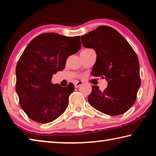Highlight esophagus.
<instances>
[{
    "label": "esophagus",
    "instance_id": "34e87169",
    "mask_svg": "<svg viewBox=\"0 0 156 156\" xmlns=\"http://www.w3.org/2000/svg\"><path fill=\"white\" fill-rule=\"evenodd\" d=\"M82 84H83V82H81V81H77V82H76V83H74V86H75L76 88H78V87H80V85H82Z\"/></svg>",
    "mask_w": 156,
    "mask_h": 156
}]
</instances>
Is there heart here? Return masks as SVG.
I'll list each match as a JSON object with an SVG mask.
<instances>
[{"label":"heart","mask_w":156,"mask_h":156,"mask_svg":"<svg viewBox=\"0 0 156 156\" xmlns=\"http://www.w3.org/2000/svg\"><path fill=\"white\" fill-rule=\"evenodd\" d=\"M89 49H91L87 48V49H83V51H87V50H89Z\"/></svg>","instance_id":"b5f03b06"}]
</instances>
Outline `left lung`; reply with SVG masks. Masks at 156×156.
<instances>
[{"instance_id": "1", "label": "left lung", "mask_w": 156, "mask_h": 156, "mask_svg": "<svg viewBox=\"0 0 156 156\" xmlns=\"http://www.w3.org/2000/svg\"><path fill=\"white\" fill-rule=\"evenodd\" d=\"M81 41L84 47L94 49L97 54L91 75L108 81L102 91L92 86L89 103L109 115L127 112L135 103L141 84L136 52L118 31L109 26H100L81 36Z\"/></svg>"}]
</instances>
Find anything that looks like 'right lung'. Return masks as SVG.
<instances>
[{
	"mask_svg": "<svg viewBox=\"0 0 156 156\" xmlns=\"http://www.w3.org/2000/svg\"><path fill=\"white\" fill-rule=\"evenodd\" d=\"M80 37L41 34L31 41L18 60L16 91L19 104L35 122H51L65 112L74 85L52 84L54 73L62 71L68 57L80 49Z\"/></svg>",
	"mask_w": 156,
	"mask_h": 156,
	"instance_id": "1",
	"label": "right lung"
}]
</instances>
